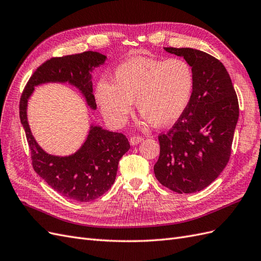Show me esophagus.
Here are the masks:
<instances>
[{
    "label": "esophagus",
    "mask_w": 261,
    "mask_h": 261,
    "mask_svg": "<svg viewBox=\"0 0 261 261\" xmlns=\"http://www.w3.org/2000/svg\"><path fill=\"white\" fill-rule=\"evenodd\" d=\"M143 140H144L143 137H140V136H133V137H130V139H129V143H130L132 146H136V145H138L139 143H141V141H143Z\"/></svg>",
    "instance_id": "34e87169"
}]
</instances>
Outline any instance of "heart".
I'll return each mask as SVG.
<instances>
[{"label": "heart", "instance_id": "b5f03b06", "mask_svg": "<svg viewBox=\"0 0 261 261\" xmlns=\"http://www.w3.org/2000/svg\"><path fill=\"white\" fill-rule=\"evenodd\" d=\"M195 75L179 58H133L118 65L113 83L100 81L96 99L107 120L117 127L132 113L134 101L145 122L164 127L175 123L191 102Z\"/></svg>", "mask_w": 261, "mask_h": 261}]
</instances>
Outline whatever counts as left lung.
I'll use <instances>...</instances> for the list:
<instances>
[{
	"label": "left lung",
	"mask_w": 261,
	"mask_h": 261,
	"mask_svg": "<svg viewBox=\"0 0 261 261\" xmlns=\"http://www.w3.org/2000/svg\"><path fill=\"white\" fill-rule=\"evenodd\" d=\"M193 67L191 102L168 134L159 136L160 155L153 167L160 183L178 194L200 192L230 160L239 101L224 65L192 48H164Z\"/></svg>",
	"instance_id": "obj_1"
}]
</instances>
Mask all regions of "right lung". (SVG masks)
Here are the masks:
<instances>
[{
    "label": "right lung",
    "mask_w": 261,
    "mask_h": 261,
    "mask_svg": "<svg viewBox=\"0 0 261 261\" xmlns=\"http://www.w3.org/2000/svg\"><path fill=\"white\" fill-rule=\"evenodd\" d=\"M107 57L99 52L87 51L53 58L38 67L23 90L19 116L31 150L33 167L37 174L55 192L66 198L81 202L99 198L113 185L118 162L130 146L122 133L105 129L91 124L84 144L69 155L50 154L36 141L27 117L28 100L35 87L43 84H68L78 89L91 110L97 105L93 96L91 73L103 65Z\"/></svg>",
    "instance_id": "1"
}]
</instances>
